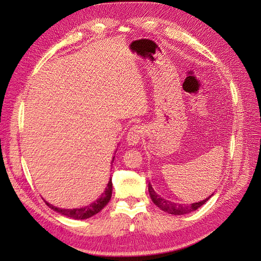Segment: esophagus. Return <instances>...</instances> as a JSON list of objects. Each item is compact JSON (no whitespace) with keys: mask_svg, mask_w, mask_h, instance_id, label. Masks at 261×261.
<instances>
[{"mask_svg":"<svg viewBox=\"0 0 261 261\" xmlns=\"http://www.w3.org/2000/svg\"><path fill=\"white\" fill-rule=\"evenodd\" d=\"M141 136H142V126L140 124H134L131 126L129 132H127L126 141L129 145L136 146L137 143H139V141L141 140Z\"/></svg>","mask_w":261,"mask_h":261,"instance_id":"1","label":"esophagus"}]
</instances>
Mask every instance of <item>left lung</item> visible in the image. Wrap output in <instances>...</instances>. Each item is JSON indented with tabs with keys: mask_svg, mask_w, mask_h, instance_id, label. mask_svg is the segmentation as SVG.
Returning a JSON list of instances; mask_svg holds the SVG:
<instances>
[{
	"mask_svg": "<svg viewBox=\"0 0 261 261\" xmlns=\"http://www.w3.org/2000/svg\"><path fill=\"white\" fill-rule=\"evenodd\" d=\"M148 190H149V195H150V197H151V201L156 204L160 210H163L166 213L174 214V215H182L186 213H191V212H193V211H195L198 207H201L205 202L208 201L211 196H213V194H212V195L208 196L207 198H205L204 201H201L198 203H193V204H178L177 203L176 204V203L168 201V199L160 197L158 194L153 191V188L151 187L150 182H149Z\"/></svg>",
	"mask_w": 261,
	"mask_h": 261,
	"instance_id": "1",
	"label": "left lung"
}]
</instances>
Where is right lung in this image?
Wrapping results in <instances>:
<instances>
[{
  "label": "right lung",
  "instance_id": "obj_1",
  "mask_svg": "<svg viewBox=\"0 0 261 261\" xmlns=\"http://www.w3.org/2000/svg\"><path fill=\"white\" fill-rule=\"evenodd\" d=\"M111 196H112V178H110L109 184H108L107 188H105V191L101 195V197L96 199L94 203L87 205V206H85V207L66 210V208H59V207L54 206V205L49 204L48 202H46V204L51 210L56 211V212L63 214L65 216H68V218L76 219V220H84V219L91 218V216L97 214L99 211H102L105 207V205L110 202Z\"/></svg>",
  "mask_w": 261,
  "mask_h": 261
}]
</instances>
